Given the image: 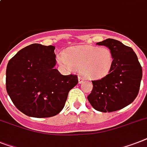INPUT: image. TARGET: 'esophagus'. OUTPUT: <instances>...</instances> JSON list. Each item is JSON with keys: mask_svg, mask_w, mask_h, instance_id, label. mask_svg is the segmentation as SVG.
I'll return each instance as SVG.
<instances>
[{"mask_svg": "<svg viewBox=\"0 0 147 147\" xmlns=\"http://www.w3.org/2000/svg\"><path fill=\"white\" fill-rule=\"evenodd\" d=\"M84 81V78L82 77V76H78V83H79V84L82 83Z\"/></svg>", "mask_w": 147, "mask_h": 147, "instance_id": "obj_1", "label": "esophagus"}]
</instances>
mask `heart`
Wrapping results in <instances>:
<instances>
[{
	"instance_id": "heart-1",
	"label": "heart",
	"mask_w": 147,
	"mask_h": 147,
	"mask_svg": "<svg viewBox=\"0 0 147 147\" xmlns=\"http://www.w3.org/2000/svg\"><path fill=\"white\" fill-rule=\"evenodd\" d=\"M58 62L68 69H79L89 79H100L108 74L113 62L112 51L106 47L78 46L70 48Z\"/></svg>"
}]
</instances>
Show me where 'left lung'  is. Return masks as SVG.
Instances as JSON below:
<instances>
[{"label":"left lung","mask_w":147,"mask_h":147,"mask_svg":"<svg viewBox=\"0 0 147 147\" xmlns=\"http://www.w3.org/2000/svg\"><path fill=\"white\" fill-rule=\"evenodd\" d=\"M96 45L107 47L113 62L109 74L92 81V91L88 96L96 110L110 113L131 104L138 96L142 79V67L133 49L119 40L108 38Z\"/></svg>","instance_id":"obj_1"}]
</instances>
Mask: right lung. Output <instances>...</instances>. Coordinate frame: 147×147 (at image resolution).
I'll list each match as a JSON object with an SVG mask.
<instances>
[{"instance_id":"obj_1","label":"right lung","mask_w":147,"mask_h":147,"mask_svg":"<svg viewBox=\"0 0 147 147\" xmlns=\"http://www.w3.org/2000/svg\"><path fill=\"white\" fill-rule=\"evenodd\" d=\"M55 47L32 44L8 62L6 88L16 107L28 116L47 118L59 113L69 90L78 84L76 75H61Z\"/></svg>"}]
</instances>
